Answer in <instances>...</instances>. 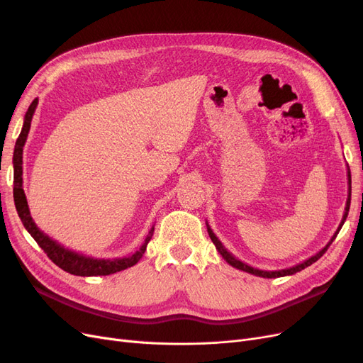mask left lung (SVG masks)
<instances>
[{"label": "left lung", "mask_w": 363, "mask_h": 363, "mask_svg": "<svg viewBox=\"0 0 363 363\" xmlns=\"http://www.w3.org/2000/svg\"><path fill=\"white\" fill-rule=\"evenodd\" d=\"M347 177H348V199H347V204H345V212H344V216H342V221H340V224H339L337 230H336V232H335V235L332 236V239L328 240V244H327V245H325L323 250L318 251L316 255H313L312 257L306 259L304 262L298 263V265L291 267V268H284V269H277V271H265V269H257V268H252V267L247 265V263H244L242 260L236 259V257L232 255V252H228V251H227V248H225V247L221 244V240H219V239L216 238V235L212 232L211 225H208V224L206 223V225H207V233H208V236H211L212 242L215 244V247H216V250H218L219 255H221V256H223V259H224V260L228 263V265H232L233 268H236V269H240V271H245V272H248V274H252V276L263 277V279H277V277H284V276H292V274L298 272V271H301V269H304V268H307V267H311L313 262H316L318 259H320V257L324 255V252L327 251V248L330 247V244L333 242V240L336 239V236H337V233H339V230L342 228V225H344V223H345V219H347V216H348V211H350V203H351V172H350L348 164H347Z\"/></svg>", "instance_id": "1"}]
</instances>
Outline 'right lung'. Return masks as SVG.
<instances>
[{
	"label": "right lung",
	"mask_w": 363,
	"mask_h": 363,
	"mask_svg": "<svg viewBox=\"0 0 363 363\" xmlns=\"http://www.w3.org/2000/svg\"><path fill=\"white\" fill-rule=\"evenodd\" d=\"M38 101H39L38 98H35L28 107V111L24 116L23 130H21L19 138L15 145V151H13V200H15L18 215L21 218V221H23L26 230L59 268H62L63 271H67L69 274H74V276H82V277L108 276V274H115L118 271H123L136 265V263L142 259V256H144L147 245L152 236V232H155V227H151L148 236L144 240V244H142L140 248L136 252H133L131 256L118 257V259H95V257L80 255V252L72 251L69 248H65L57 242V240H54L48 235L43 233L42 230L35 224V221H33L26 194L23 189V148L26 145V140L31 125V118L35 115Z\"/></svg>",
	"instance_id": "add662e5"
}]
</instances>
